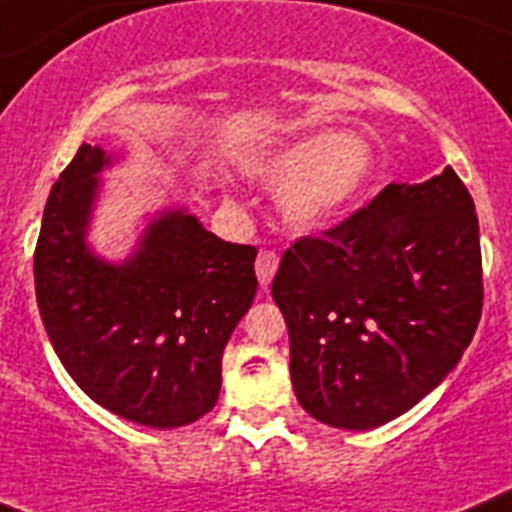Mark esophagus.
<instances>
[{
  "label": "esophagus",
  "mask_w": 512,
  "mask_h": 512,
  "mask_svg": "<svg viewBox=\"0 0 512 512\" xmlns=\"http://www.w3.org/2000/svg\"><path fill=\"white\" fill-rule=\"evenodd\" d=\"M278 262H280V257L275 255L273 250H262L260 255H257L255 273H257V280H260L262 288H267V285L273 283L275 270H278Z\"/></svg>",
  "instance_id": "34e87169"
}]
</instances>
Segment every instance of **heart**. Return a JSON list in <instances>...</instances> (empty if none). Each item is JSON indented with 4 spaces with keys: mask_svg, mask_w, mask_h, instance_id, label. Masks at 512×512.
<instances>
[{
    "mask_svg": "<svg viewBox=\"0 0 512 512\" xmlns=\"http://www.w3.org/2000/svg\"><path fill=\"white\" fill-rule=\"evenodd\" d=\"M247 176L280 191V214L298 232H316L339 222L365 191L372 153L347 132H311L293 137L247 163Z\"/></svg>",
    "mask_w": 512,
    "mask_h": 512,
    "instance_id": "1",
    "label": "heart"
}]
</instances>
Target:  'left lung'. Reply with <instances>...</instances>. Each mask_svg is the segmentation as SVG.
Wrapping results in <instances>:
<instances>
[{
	"instance_id": "obj_1",
	"label": "left lung",
	"mask_w": 512,
	"mask_h": 512,
	"mask_svg": "<svg viewBox=\"0 0 512 512\" xmlns=\"http://www.w3.org/2000/svg\"><path fill=\"white\" fill-rule=\"evenodd\" d=\"M273 298L303 411L367 431L449 375L482 316L480 224L451 168L390 183L321 237L285 250Z\"/></svg>"
}]
</instances>
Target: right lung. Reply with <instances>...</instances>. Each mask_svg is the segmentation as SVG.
<instances>
[{"mask_svg":"<svg viewBox=\"0 0 512 512\" xmlns=\"http://www.w3.org/2000/svg\"><path fill=\"white\" fill-rule=\"evenodd\" d=\"M114 160L84 142L50 188L35 247L40 316L94 403L140 426H188L219 400L224 347L257 293V250L178 206L150 216L130 257H99L86 234Z\"/></svg>","mask_w":512,"mask_h":512,"instance_id":"obj_1","label":"right lung"}]
</instances>
